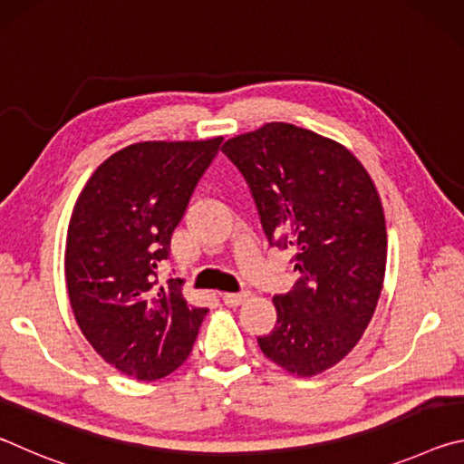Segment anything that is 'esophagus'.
Listing matches in <instances>:
<instances>
[{"mask_svg": "<svg viewBox=\"0 0 464 464\" xmlns=\"http://www.w3.org/2000/svg\"><path fill=\"white\" fill-rule=\"evenodd\" d=\"M247 293H225L223 295V303L229 304V307H239V304H243L247 301Z\"/></svg>", "mask_w": 464, "mask_h": 464, "instance_id": "esophagus-1", "label": "esophagus"}]
</instances>
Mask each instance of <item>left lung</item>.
I'll list each match as a JSON object with an SVG mask.
<instances>
[{
  "label": "left lung",
  "instance_id": "left-lung-1",
  "mask_svg": "<svg viewBox=\"0 0 464 464\" xmlns=\"http://www.w3.org/2000/svg\"><path fill=\"white\" fill-rule=\"evenodd\" d=\"M270 246L293 247L298 280L272 298L278 319L260 350L290 374L313 376L360 342L387 266L381 196L343 145L286 122L227 140Z\"/></svg>",
  "mask_w": 464,
  "mask_h": 464
}]
</instances>
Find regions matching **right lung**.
<instances>
[{
    "mask_svg": "<svg viewBox=\"0 0 464 464\" xmlns=\"http://www.w3.org/2000/svg\"><path fill=\"white\" fill-rule=\"evenodd\" d=\"M221 143L124 147L93 171L73 207L65 280L75 321L108 364L137 381L182 366L208 313L186 303L176 278L157 288V266Z\"/></svg>",
    "mask_w": 464,
    "mask_h": 464,
    "instance_id": "obj_1",
    "label": "right lung"
}]
</instances>
